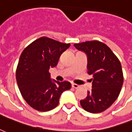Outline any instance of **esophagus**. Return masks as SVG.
<instances>
[{
    "mask_svg": "<svg viewBox=\"0 0 132 132\" xmlns=\"http://www.w3.org/2000/svg\"><path fill=\"white\" fill-rule=\"evenodd\" d=\"M72 87L74 89H78L79 87V85L77 84H72Z\"/></svg>",
    "mask_w": 132,
    "mask_h": 132,
    "instance_id": "1",
    "label": "esophagus"
}]
</instances>
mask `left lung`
Masks as SVG:
<instances>
[{
	"mask_svg": "<svg viewBox=\"0 0 132 132\" xmlns=\"http://www.w3.org/2000/svg\"><path fill=\"white\" fill-rule=\"evenodd\" d=\"M87 55V73L92 75V89L80 105L86 111L101 113L113 104L120 93L123 73L118 58L106 44L98 40L74 44Z\"/></svg>",
	"mask_w": 132,
	"mask_h": 132,
	"instance_id": "1",
	"label": "left lung"
}]
</instances>
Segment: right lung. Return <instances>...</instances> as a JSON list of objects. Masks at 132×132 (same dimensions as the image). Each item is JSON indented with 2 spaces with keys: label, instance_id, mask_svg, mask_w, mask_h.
Wrapping results in <instances>:
<instances>
[{
  "label": "right lung",
  "instance_id": "add662e5",
  "mask_svg": "<svg viewBox=\"0 0 132 132\" xmlns=\"http://www.w3.org/2000/svg\"><path fill=\"white\" fill-rule=\"evenodd\" d=\"M70 45L43 36L21 52L16 70V82L24 100L37 111L45 112L56 108L61 94L71 89L68 81L52 82L49 73Z\"/></svg>",
  "mask_w": 132,
  "mask_h": 132
}]
</instances>
